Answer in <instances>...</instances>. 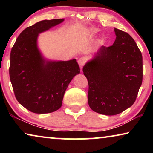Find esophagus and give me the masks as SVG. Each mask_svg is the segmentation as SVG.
<instances>
[{"instance_id":"1","label":"esophagus","mask_w":153,"mask_h":153,"mask_svg":"<svg viewBox=\"0 0 153 153\" xmlns=\"http://www.w3.org/2000/svg\"><path fill=\"white\" fill-rule=\"evenodd\" d=\"M86 58L85 57H81L80 58H79V60H78V63L79 65V66H80L81 68H83V66L85 64V62H86Z\"/></svg>"}]
</instances>
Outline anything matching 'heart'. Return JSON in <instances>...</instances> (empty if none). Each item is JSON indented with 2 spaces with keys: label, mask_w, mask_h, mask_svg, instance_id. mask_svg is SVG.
Instances as JSON below:
<instances>
[{
  "label": "heart",
  "mask_w": 153,
  "mask_h": 153,
  "mask_svg": "<svg viewBox=\"0 0 153 153\" xmlns=\"http://www.w3.org/2000/svg\"><path fill=\"white\" fill-rule=\"evenodd\" d=\"M95 31H96V30H95Z\"/></svg>",
  "instance_id": "obj_1"
}]
</instances>
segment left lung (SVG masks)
<instances>
[{
    "instance_id": "obj_1",
    "label": "left lung",
    "mask_w": 153,
    "mask_h": 153,
    "mask_svg": "<svg viewBox=\"0 0 153 153\" xmlns=\"http://www.w3.org/2000/svg\"><path fill=\"white\" fill-rule=\"evenodd\" d=\"M114 31L113 45L102 46L83 68L88 83L89 106L106 116L130 107L143 80V58L137 43L127 33L117 28Z\"/></svg>"
}]
</instances>
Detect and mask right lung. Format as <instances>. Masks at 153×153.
<instances>
[{
  "label": "right lung",
  "mask_w": 153,
  "mask_h": 153,
  "mask_svg": "<svg viewBox=\"0 0 153 153\" xmlns=\"http://www.w3.org/2000/svg\"><path fill=\"white\" fill-rule=\"evenodd\" d=\"M63 21L43 20L28 27L12 48L9 73L14 95L24 107L35 114L59 109L69 83L80 72L76 59L45 61L37 49L39 33Z\"/></svg>",
  "instance_id": "right-lung-1"
}]
</instances>
